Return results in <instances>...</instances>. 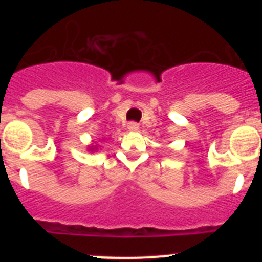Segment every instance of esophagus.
I'll use <instances>...</instances> for the list:
<instances>
[{
  "label": "esophagus",
  "instance_id": "esophagus-1",
  "mask_svg": "<svg viewBox=\"0 0 262 262\" xmlns=\"http://www.w3.org/2000/svg\"><path fill=\"white\" fill-rule=\"evenodd\" d=\"M128 129L129 131H138L139 129V124L138 123H135V122H129L128 123Z\"/></svg>",
  "mask_w": 262,
  "mask_h": 262
}]
</instances>
